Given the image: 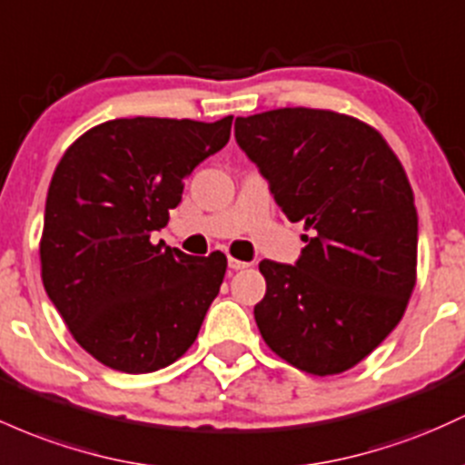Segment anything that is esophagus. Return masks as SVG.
I'll return each mask as SVG.
<instances>
[{
  "instance_id": "esophagus-1",
  "label": "esophagus",
  "mask_w": 465,
  "mask_h": 465,
  "mask_svg": "<svg viewBox=\"0 0 465 465\" xmlns=\"http://www.w3.org/2000/svg\"><path fill=\"white\" fill-rule=\"evenodd\" d=\"M249 262H242V260H236V258H229V269H233V272H241V269H247Z\"/></svg>"
}]
</instances>
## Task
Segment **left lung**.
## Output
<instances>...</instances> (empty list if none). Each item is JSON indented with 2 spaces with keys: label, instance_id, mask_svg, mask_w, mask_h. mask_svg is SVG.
Masks as SVG:
<instances>
[{
  "label": "left lung",
  "instance_id": "left-lung-1",
  "mask_svg": "<svg viewBox=\"0 0 465 465\" xmlns=\"http://www.w3.org/2000/svg\"><path fill=\"white\" fill-rule=\"evenodd\" d=\"M236 141L284 216L311 232L295 264L260 262V335L304 373H344L386 340L415 289L417 209L404 167L375 127L333 110L238 116Z\"/></svg>",
  "mask_w": 465,
  "mask_h": 465
}]
</instances>
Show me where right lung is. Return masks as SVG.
I'll return each instance as SVG.
<instances>
[{
  "mask_svg": "<svg viewBox=\"0 0 465 465\" xmlns=\"http://www.w3.org/2000/svg\"><path fill=\"white\" fill-rule=\"evenodd\" d=\"M233 116L114 119L81 134L48 187L39 258L48 298L81 349L121 373L185 355L221 291L227 258L150 241L183 181L227 145Z\"/></svg>",
  "mask_w": 465,
  "mask_h": 465,
  "instance_id": "obj_1",
  "label": "right lung"
}]
</instances>
